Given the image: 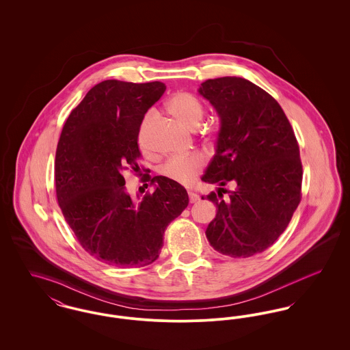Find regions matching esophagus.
I'll use <instances>...</instances> for the list:
<instances>
[{"mask_svg":"<svg viewBox=\"0 0 350 350\" xmlns=\"http://www.w3.org/2000/svg\"><path fill=\"white\" fill-rule=\"evenodd\" d=\"M189 200H190V203H196L200 200V196L194 191H189Z\"/></svg>","mask_w":350,"mask_h":350,"instance_id":"1","label":"esophagus"}]
</instances>
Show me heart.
<instances>
[{"instance_id": "heart-1", "label": "heart", "mask_w": 350, "mask_h": 350, "mask_svg": "<svg viewBox=\"0 0 350 350\" xmlns=\"http://www.w3.org/2000/svg\"><path fill=\"white\" fill-rule=\"evenodd\" d=\"M167 107L183 122L186 126L196 129L200 126V120L204 116V107L196 96L187 92H178L167 100ZM202 136L207 143H214L217 140V131L215 126L208 124L202 130ZM204 167V159L200 153H187L181 156H173L160 167L161 176L173 183L189 185L196 180V177Z\"/></svg>"}]
</instances>
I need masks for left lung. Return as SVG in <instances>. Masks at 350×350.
Wrapping results in <instances>:
<instances>
[{
  "label": "left lung",
  "instance_id": "left-lung-1",
  "mask_svg": "<svg viewBox=\"0 0 350 350\" xmlns=\"http://www.w3.org/2000/svg\"><path fill=\"white\" fill-rule=\"evenodd\" d=\"M200 93L221 124L217 153L202 177L219 186L217 194L207 196L217 204V217L206 236L221 254L250 257L277 241L299 204V146L280 103L248 80H206ZM230 182L231 192L224 189ZM220 189L229 193L226 200Z\"/></svg>",
  "mask_w": 350,
  "mask_h": 350
}]
</instances>
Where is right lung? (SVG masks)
I'll return each mask as SVG.
<instances>
[{
  "instance_id": "obj_1",
  "label": "right lung",
  "mask_w": 350,
  "mask_h": 350,
  "mask_svg": "<svg viewBox=\"0 0 350 350\" xmlns=\"http://www.w3.org/2000/svg\"><path fill=\"white\" fill-rule=\"evenodd\" d=\"M165 89L160 81L97 83L70 111L57 143L55 185L62 213L83 250L111 267L156 261L169 223L189 204L183 185L164 176L144 174L142 181L154 190L136 202L124 186V170L140 172L144 114Z\"/></svg>"
}]
</instances>
